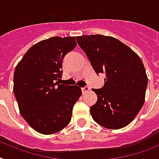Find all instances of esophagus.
Wrapping results in <instances>:
<instances>
[{"instance_id":"1","label":"esophagus","mask_w":159,"mask_h":159,"mask_svg":"<svg viewBox=\"0 0 159 159\" xmlns=\"http://www.w3.org/2000/svg\"><path fill=\"white\" fill-rule=\"evenodd\" d=\"M89 87H88V86H85V87H84V88H81V91H82V93L83 94H84V93H87V92H89Z\"/></svg>"}]
</instances>
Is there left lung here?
<instances>
[{"label":"left lung","mask_w":159,"mask_h":159,"mask_svg":"<svg viewBox=\"0 0 159 159\" xmlns=\"http://www.w3.org/2000/svg\"><path fill=\"white\" fill-rule=\"evenodd\" d=\"M97 74H106L102 89H93L98 101L90 107L94 121L109 129L124 128L145 102L148 78L139 56L112 36H76Z\"/></svg>","instance_id":"left-lung-1"}]
</instances>
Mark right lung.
Returning a JSON list of instances; mask_svg holds the SVG:
<instances>
[{
	"label": "right lung",
	"instance_id": "1",
	"mask_svg": "<svg viewBox=\"0 0 159 159\" xmlns=\"http://www.w3.org/2000/svg\"><path fill=\"white\" fill-rule=\"evenodd\" d=\"M76 46L75 37L54 36L38 42L15 67L14 93L21 115L41 134H53L69 124L80 88L60 84L62 59Z\"/></svg>",
	"mask_w": 159,
	"mask_h": 159
}]
</instances>
